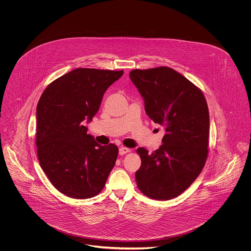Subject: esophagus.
I'll list each match as a JSON object with an SVG mask.
<instances>
[{
  "instance_id": "obj_1",
  "label": "esophagus",
  "mask_w": 251,
  "mask_h": 251,
  "mask_svg": "<svg viewBox=\"0 0 251 251\" xmlns=\"http://www.w3.org/2000/svg\"><path fill=\"white\" fill-rule=\"evenodd\" d=\"M130 151H131V150L128 149V148H126V147H121V148H120V155L126 154V153H128V152H130Z\"/></svg>"
}]
</instances>
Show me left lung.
<instances>
[{
  "mask_svg": "<svg viewBox=\"0 0 251 251\" xmlns=\"http://www.w3.org/2000/svg\"><path fill=\"white\" fill-rule=\"evenodd\" d=\"M130 78L144 98L149 118L166 131L164 144L152 153L136 150L141 158L136 183L145 196L168 201L185 191L205 166L210 127L207 101L197 85L167 67L132 70Z\"/></svg>",
  "mask_w": 251,
  "mask_h": 251,
  "instance_id": "1",
  "label": "left lung"
}]
</instances>
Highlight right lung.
<instances>
[{
  "label": "right lung",
  "mask_w": 251,
  "mask_h": 251,
  "mask_svg": "<svg viewBox=\"0 0 251 251\" xmlns=\"http://www.w3.org/2000/svg\"><path fill=\"white\" fill-rule=\"evenodd\" d=\"M123 71L76 69L51 82L36 106V153L51 184L72 199H90L103 189L119 149L87 134L84 120L98 112L108 87Z\"/></svg>",
  "instance_id": "1"
}]
</instances>
